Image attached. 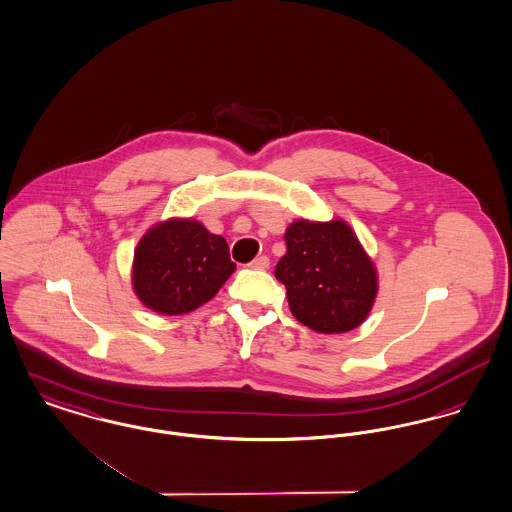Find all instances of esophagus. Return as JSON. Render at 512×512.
I'll list each match as a JSON object with an SVG mask.
<instances>
[{
    "label": "esophagus",
    "mask_w": 512,
    "mask_h": 512,
    "mask_svg": "<svg viewBox=\"0 0 512 512\" xmlns=\"http://www.w3.org/2000/svg\"><path fill=\"white\" fill-rule=\"evenodd\" d=\"M269 265H271V261H269V257H265V255H261V257H257V259H253V261L249 263L251 269H259V271L269 269Z\"/></svg>",
    "instance_id": "esophagus-1"
}]
</instances>
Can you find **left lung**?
<instances>
[{"mask_svg":"<svg viewBox=\"0 0 512 512\" xmlns=\"http://www.w3.org/2000/svg\"><path fill=\"white\" fill-rule=\"evenodd\" d=\"M286 255L275 276L292 315L317 333H347L374 306L378 271L353 228L341 220H296L286 228Z\"/></svg>","mask_w":512,"mask_h":512,"instance_id":"obj_1","label":"left lung"}]
</instances>
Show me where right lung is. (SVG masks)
<instances>
[{
  "label": "right lung",
  "instance_id": "add662e5",
  "mask_svg": "<svg viewBox=\"0 0 512 512\" xmlns=\"http://www.w3.org/2000/svg\"><path fill=\"white\" fill-rule=\"evenodd\" d=\"M234 271L224 237L193 218H169L138 241L132 288L152 312L189 314L210 302Z\"/></svg>",
  "mask_w": 512,
  "mask_h": 512
}]
</instances>
